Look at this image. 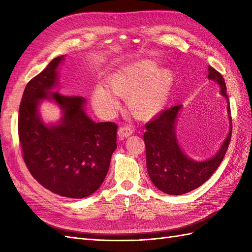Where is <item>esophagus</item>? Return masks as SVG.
Here are the masks:
<instances>
[{
	"label": "esophagus",
	"mask_w": 252,
	"mask_h": 252,
	"mask_svg": "<svg viewBox=\"0 0 252 252\" xmlns=\"http://www.w3.org/2000/svg\"><path fill=\"white\" fill-rule=\"evenodd\" d=\"M132 134V129L128 126H124V127H120L119 131H118V135L120 138H128Z\"/></svg>",
	"instance_id": "esophagus-1"
}]
</instances>
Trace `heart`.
I'll return each mask as SVG.
<instances>
[{
    "label": "heart",
    "mask_w": 252,
    "mask_h": 252,
    "mask_svg": "<svg viewBox=\"0 0 252 252\" xmlns=\"http://www.w3.org/2000/svg\"><path fill=\"white\" fill-rule=\"evenodd\" d=\"M173 84L174 73L171 69L158 68L156 61L142 60L112 74L107 80L109 91L96 86L93 93V103L98 112L111 114L119 105L114 94L127 100L128 109L133 117L148 120L165 107Z\"/></svg>",
    "instance_id": "1"
}]
</instances>
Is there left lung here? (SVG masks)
<instances>
[{
    "label": "left lung",
    "mask_w": 252,
    "mask_h": 252,
    "mask_svg": "<svg viewBox=\"0 0 252 252\" xmlns=\"http://www.w3.org/2000/svg\"><path fill=\"white\" fill-rule=\"evenodd\" d=\"M208 80L216 82L227 102L229 131L218 151L211 158L196 161L183 151L177 134L178 118L183 105L164 110L146 124L144 142L146 145V164L149 178L161 191L180 195L200 187L222 163L231 139L230 105L226 94L224 78L215 68L208 66Z\"/></svg>",
    "instance_id": "obj_1"
}]
</instances>
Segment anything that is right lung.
Listing matches in <instances>:
<instances>
[{"label": "right lung", "mask_w": 252, "mask_h": 252, "mask_svg": "<svg viewBox=\"0 0 252 252\" xmlns=\"http://www.w3.org/2000/svg\"><path fill=\"white\" fill-rule=\"evenodd\" d=\"M64 59H53L26 85L20 105L19 138L27 168L43 187L65 197L83 199L103 184L117 148L118 127L91 120L85 111L86 98L56 91ZM45 100L61 110L56 124L41 119L39 107Z\"/></svg>", "instance_id": "1"}]
</instances>
